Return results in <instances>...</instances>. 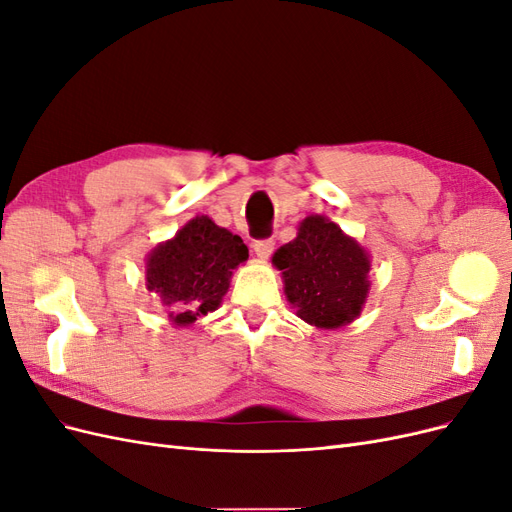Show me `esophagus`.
<instances>
[{
    "label": "esophagus",
    "mask_w": 512,
    "mask_h": 512,
    "mask_svg": "<svg viewBox=\"0 0 512 512\" xmlns=\"http://www.w3.org/2000/svg\"><path fill=\"white\" fill-rule=\"evenodd\" d=\"M273 247H275V241L271 237L254 241V252H256L258 258H269L271 252H273Z\"/></svg>",
    "instance_id": "34e87169"
}]
</instances>
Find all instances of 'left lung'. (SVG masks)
Returning <instances> with one entry per match:
<instances>
[{
  "instance_id": "left-lung-1",
  "label": "left lung",
  "mask_w": 512,
  "mask_h": 512,
  "mask_svg": "<svg viewBox=\"0 0 512 512\" xmlns=\"http://www.w3.org/2000/svg\"><path fill=\"white\" fill-rule=\"evenodd\" d=\"M273 265L282 271L286 297L305 322L337 329L361 314L369 290L367 252L322 215L301 222L297 239L275 252Z\"/></svg>"
}]
</instances>
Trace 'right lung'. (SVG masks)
I'll return each instance as SVG.
<instances>
[{
  "label": "right lung",
  "instance_id": "right-lung-1",
  "mask_svg": "<svg viewBox=\"0 0 512 512\" xmlns=\"http://www.w3.org/2000/svg\"><path fill=\"white\" fill-rule=\"evenodd\" d=\"M243 260H247V247L241 237L200 215L185 224L175 239L151 252L147 288L170 307V320L177 327H188L218 309L232 269Z\"/></svg>",
  "mask_w": 512,
  "mask_h": 512
}]
</instances>
